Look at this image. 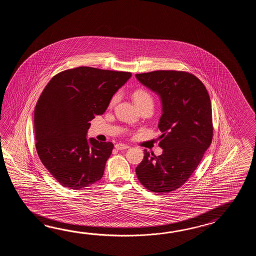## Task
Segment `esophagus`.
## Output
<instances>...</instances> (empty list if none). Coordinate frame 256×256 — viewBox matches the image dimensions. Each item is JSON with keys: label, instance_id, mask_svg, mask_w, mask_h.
<instances>
[{"label": "esophagus", "instance_id": "1", "mask_svg": "<svg viewBox=\"0 0 256 256\" xmlns=\"http://www.w3.org/2000/svg\"><path fill=\"white\" fill-rule=\"evenodd\" d=\"M115 148H116L117 150H124V149L129 148V146H126V144H115Z\"/></svg>", "mask_w": 256, "mask_h": 256}]
</instances>
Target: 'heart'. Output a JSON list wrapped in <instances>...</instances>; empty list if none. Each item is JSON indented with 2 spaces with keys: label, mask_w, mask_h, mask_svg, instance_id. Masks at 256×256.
<instances>
[{
  "label": "heart",
  "mask_w": 256,
  "mask_h": 256,
  "mask_svg": "<svg viewBox=\"0 0 256 256\" xmlns=\"http://www.w3.org/2000/svg\"><path fill=\"white\" fill-rule=\"evenodd\" d=\"M117 98H118L117 95H115L112 98L110 102V106H114L116 104ZM132 98H134V102L138 107H140L142 105L146 104H152V95L144 88H137V90H136L132 92Z\"/></svg>",
  "instance_id": "1"
}]
</instances>
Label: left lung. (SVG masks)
<instances>
[{"label": "left lung", "mask_w": 256, "mask_h": 256, "mask_svg": "<svg viewBox=\"0 0 256 256\" xmlns=\"http://www.w3.org/2000/svg\"><path fill=\"white\" fill-rule=\"evenodd\" d=\"M158 93L163 105L158 128L161 156L144 150L136 176L148 190L168 193L184 185L212 141V110L207 88L186 71L156 70L136 74Z\"/></svg>", "instance_id": "8db88e82"}]
</instances>
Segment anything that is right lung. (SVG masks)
Returning <instances> with one entry per match:
<instances>
[{
	"instance_id": "right-lung-1",
	"label": "right lung",
	"mask_w": 256,
	"mask_h": 256,
	"mask_svg": "<svg viewBox=\"0 0 256 256\" xmlns=\"http://www.w3.org/2000/svg\"><path fill=\"white\" fill-rule=\"evenodd\" d=\"M130 72L78 66L54 75L34 109L36 148L60 185L80 190L102 178L114 144L88 140L90 122L104 114Z\"/></svg>"
}]
</instances>
